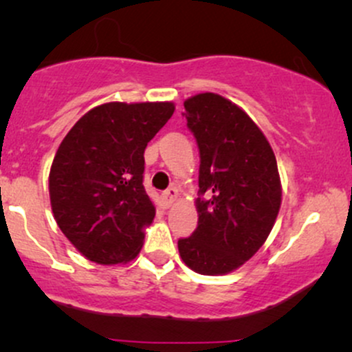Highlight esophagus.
<instances>
[{
  "label": "esophagus",
  "mask_w": 352,
  "mask_h": 352,
  "mask_svg": "<svg viewBox=\"0 0 352 352\" xmlns=\"http://www.w3.org/2000/svg\"><path fill=\"white\" fill-rule=\"evenodd\" d=\"M177 197H179V190H177L175 187H170L168 190H165V192L162 193V200H164L165 207H170L173 201L177 200Z\"/></svg>",
  "instance_id": "obj_1"
}]
</instances>
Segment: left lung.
<instances>
[{
	"mask_svg": "<svg viewBox=\"0 0 352 352\" xmlns=\"http://www.w3.org/2000/svg\"><path fill=\"white\" fill-rule=\"evenodd\" d=\"M200 153L199 225L179 240L184 263L200 274H225L253 256L281 205L276 157L263 132L236 104L213 92L184 102Z\"/></svg>",
	"mask_w": 352,
	"mask_h": 352,
	"instance_id": "obj_1",
	"label": "left lung"
}]
</instances>
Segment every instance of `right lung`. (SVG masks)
<instances>
[{"mask_svg": "<svg viewBox=\"0 0 352 352\" xmlns=\"http://www.w3.org/2000/svg\"><path fill=\"white\" fill-rule=\"evenodd\" d=\"M172 102H109L84 114L60 142L50 172L56 223L87 260H132L155 207L144 188V151Z\"/></svg>", "mask_w": 352, "mask_h": 352, "instance_id": "add662e5", "label": "right lung"}]
</instances>
